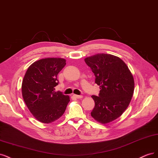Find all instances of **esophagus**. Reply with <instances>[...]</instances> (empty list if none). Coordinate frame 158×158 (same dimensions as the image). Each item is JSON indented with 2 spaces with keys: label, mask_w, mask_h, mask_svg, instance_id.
I'll list each match as a JSON object with an SVG mask.
<instances>
[{
  "label": "esophagus",
  "mask_w": 158,
  "mask_h": 158,
  "mask_svg": "<svg viewBox=\"0 0 158 158\" xmlns=\"http://www.w3.org/2000/svg\"><path fill=\"white\" fill-rule=\"evenodd\" d=\"M73 96L76 98H83V96L82 95H77V94H73Z\"/></svg>",
  "instance_id": "esophagus-1"
}]
</instances>
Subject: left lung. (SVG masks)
<instances>
[{
	"label": "left lung",
	"instance_id": "obj_1",
	"mask_svg": "<svg viewBox=\"0 0 158 158\" xmlns=\"http://www.w3.org/2000/svg\"><path fill=\"white\" fill-rule=\"evenodd\" d=\"M85 61L100 89L98 96H92L95 106L91 116L102 123H110L129 105L135 88L133 75L123 61L114 55L98 54Z\"/></svg>",
	"mask_w": 158,
	"mask_h": 158
}]
</instances>
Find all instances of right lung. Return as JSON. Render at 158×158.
Returning a JSON list of instances; mask_svg holds the SVG:
<instances>
[{"label":"right lung","instance_id":"1","mask_svg":"<svg viewBox=\"0 0 158 158\" xmlns=\"http://www.w3.org/2000/svg\"><path fill=\"white\" fill-rule=\"evenodd\" d=\"M65 60L48 58L29 66L22 81L23 98L33 115L39 121L50 123L65 112L69 97L55 91L57 75L65 65Z\"/></svg>","mask_w":158,"mask_h":158}]
</instances>
